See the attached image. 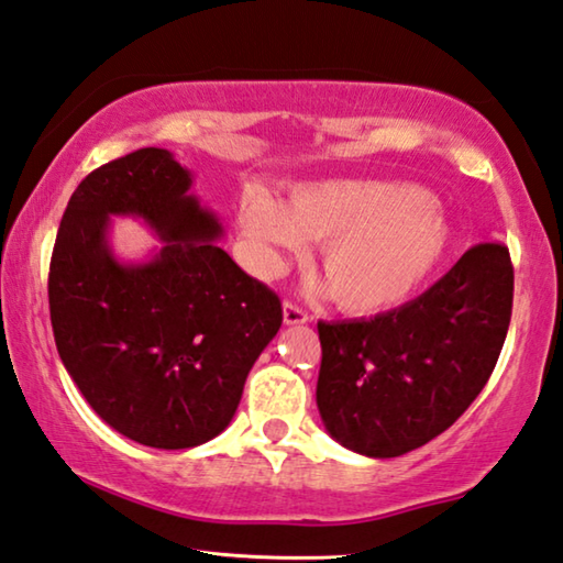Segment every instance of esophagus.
<instances>
[{"label":"esophagus","instance_id":"esophagus-1","mask_svg":"<svg viewBox=\"0 0 563 563\" xmlns=\"http://www.w3.org/2000/svg\"><path fill=\"white\" fill-rule=\"evenodd\" d=\"M307 321H309V313L301 311L297 303L291 301L284 303V323H287V327H297V323H307Z\"/></svg>","mask_w":563,"mask_h":563}]
</instances>
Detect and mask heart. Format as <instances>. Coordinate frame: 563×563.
Wrapping results in <instances>:
<instances>
[{"mask_svg": "<svg viewBox=\"0 0 563 563\" xmlns=\"http://www.w3.org/2000/svg\"><path fill=\"white\" fill-rule=\"evenodd\" d=\"M236 224L260 276H274L284 254L323 242L319 269L341 311L373 317L406 303L440 269L452 224L428 190L410 183L327 180L294 187L282 205L250 187Z\"/></svg>", "mask_w": 563, "mask_h": 563, "instance_id": "obj_1", "label": "heart"}]
</instances>
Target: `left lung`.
<instances>
[{
  "mask_svg": "<svg viewBox=\"0 0 563 563\" xmlns=\"http://www.w3.org/2000/svg\"><path fill=\"white\" fill-rule=\"evenodd\" d=\"M511 294L509 250L485 242L398 309L319 321L317 406L329 435L358 455L386 460L445 432L495 371Z\"/></svg>",
  "mask_w": 563,
  "mask_h": 563,
  "instance_id": "obj_1",
  "label": "left lung"
}]
</instances>
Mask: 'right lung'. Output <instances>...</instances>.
<instances>
[{"label": "right lung", "mask_w": 563, "mask_h": 563, "mask_svg": "<svg viewBox=\"0 0 563 563\" xmlns=\"http://www.w3.org/2000/svg\"><path fill=\"white\" fill-rule=\"evenodd\" d=\"M165 147L106 163L76 187L48 266L58 356L96 416L157 450L202 445L230 426L254 361L282 327L272 289L220 244L224 227ZM111 216L162 244L118 261Z\"/></svg>", "instance_id": "add662e5"}]
</instances>
